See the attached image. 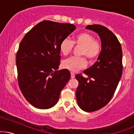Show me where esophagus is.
I'll list each match as a JSON object with an SVG mask.
<instances>
[{"mask_svg":"<svg viewBox=\"0 0 134 134\" xmlns=\"http://www.w3.org/2000/svg\"><path fill=\"white\" fill-rule=\"evenodd\" d=\"M70 75H71V76H70V77H71L72 79L74 78V77H75V74H74V73L71 72V73H70Z\"/></svg>","mask_w":134,"mask_h":134,"instance_id":"34e87169","label":"esophagus"}]
</instances>
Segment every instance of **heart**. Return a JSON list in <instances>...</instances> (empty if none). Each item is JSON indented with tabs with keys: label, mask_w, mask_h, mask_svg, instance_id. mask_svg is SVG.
<instances>
[{
	"label": "heart",
	"mask_w": 134,
	"mask_h": 134,
	"mask_svg": "<svg viewBox=\"0 0 134 134\" xmlns=\"http://www.w3.org/2000/svg\"><path fill=\"white\" fill-rule=\"evenodd\" d=\"M75 46H81L80 55H85L90 61L98 58L102 51V42L95 39L93 35L86 32H81L73 37L72 41L65 38L60 42L59 48L61 53L67 55L71 52ZM86 65V60L85 57H71L63 60V68L71 72H76Z\"/></svg>",
	"instance_id": "1"
}]
</instances>
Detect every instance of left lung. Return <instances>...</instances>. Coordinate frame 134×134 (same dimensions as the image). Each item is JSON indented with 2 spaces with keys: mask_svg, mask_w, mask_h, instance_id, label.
<instances>
[{
  "mask_svg": "<svg viewBox=\"0 0 134 134\" xmlns=\"http://www.w3.org/2000/svg\"><path fill=\"white\" fill-rule=\"evenodd\" d=\"M86 29L98 34L102 51L97 61L83 71L88 78L80 74L76 75L79 82L76 95L79 108L93 112L105 106L115 92L123 71L122 49L115 35L105 26L92 25Z\"/></svg>",
  "mask_w": 134,
  "mask_h": 134,
  "instance_id": "obj_1",
  "label": "left lung"
}]
</instances>
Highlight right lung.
<instances>
[{
	"label": "right lung",
	"instance_id": "1",
	"mask_svg": "<svg viewBox=\"0 0 134 134\" xmlns=\"http://www.w3.org/2000/svg\"><path fill=\"white\" fill-rule=\"evenodd\" d=\"M75 29L74 25L44 20L28 32L20 42L16 57L18 82L33 106L46 109L58 102L70 77L67 69L57 70L60 43Z\"/></svg>",
	"mask_w": 134,
	"mask_h": 134
}]
</instances>
